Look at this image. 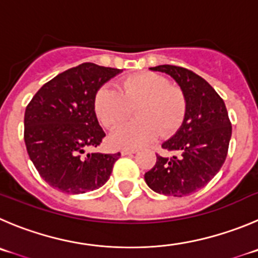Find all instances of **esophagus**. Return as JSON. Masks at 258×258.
I'll use <instances>...</instances> for the list:
<instances>
[{
    "label": "esophagus",
    "mask_w": 258,
    "mask_h": 258,
    "mask_svg": "<svg viewBox=\"0 0 258 258\" xmlns=\"http://www.w3.org/2000/svg\"><path fill=\"white\" fill-rule=\"evenodd\" d=\"M136 153V150L135 149H123V150L121 151L122 155H132V154Z\"/></svg>",
    "instance_id": "34e87169"
}]
</instances>
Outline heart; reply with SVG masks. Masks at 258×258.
<instances>
[{"instance_id":"b5f03b06","label":"heart","mask_w":258,"mask_h":258,"mask_svg":"<svg viewBox=\"0 0 258 258\" xmlns=\"http://www.w3.org/2000/svg\"><path fill=\"white\" fill-rule=\"evenodd\" d=\"M94 108L108 128L121 124L136 109V121L112 132L109 141L118 149H136L156 136L172 135L182 124L187 109L183 90L155 72L131 75L122 83L121 91L104 85L96 91Z\"/></svg>"}]
</instances>
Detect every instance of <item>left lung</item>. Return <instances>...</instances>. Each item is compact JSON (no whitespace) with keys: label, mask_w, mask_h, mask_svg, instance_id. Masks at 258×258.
I'll return each instance as SVG.
<instances>
[{"label":"left lung","mask_w":258,"mask_h":258,"mask_svg":"<svg viewBox=\"0 0 258 258\" xmlns=\"http://www.w3.org/2000/svg\"><path fill=\"white\" fill-rule=\"evenodd\" d=\"M150 70L174 79L186 95L187 109L179 128L162 145L174 155H156L145 182L156 194L188 196L205 187L225 162L232 137L227 107L213 86L189 70L172 64Z\"/></svg>","instance_id":"left-lung-1"}]
</instances>
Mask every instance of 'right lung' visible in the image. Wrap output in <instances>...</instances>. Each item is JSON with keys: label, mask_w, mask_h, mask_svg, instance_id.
Returning a JSON list of instances; mask_svg holds the SVG:
<instances>
[{"label": "right lung", "mask_w": 258, "mask_h": 258, "mask_svg": "<svg viewBox=\"0 0 258 258\" xmlns=\"http://www.w3.org/2000/svg\"><path fill=\"white\" fill-rule=\"evenodd\" d=\"M122 70L81 63L48 81L25 109L24 140L29 158L53 188L80 195L109 179L121 154L86 153L104 139L94 98Z\"/></svg>", "instance_id": "1"}]
</instances>
